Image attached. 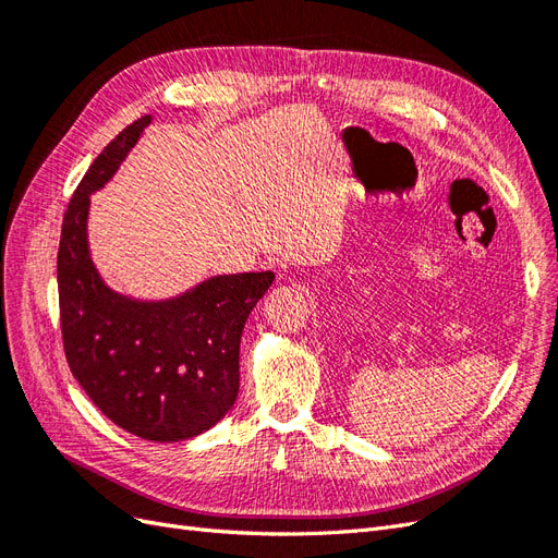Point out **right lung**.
<instances>
[{
    "mask_svg": "<svg viewBox=\"0 0 558 558\" xmlns=\"http://www.w3.org/2000/svg\"><path fill=\"white\" fill-rule=\"evenodd\" d=\"M150 123L105 146L66 205L58 248L62 347L83 391L116 426L154 442L189 440L226 416L240 391V342L272 272L214 277L165 302H137L99 279L88 253L90 193L113 177Z\"/></svg>",
    "mask_w": 558,
    "mask_h": 558,
    "instance_id": "1",
    "label": "right lung"
}]
</instances>
